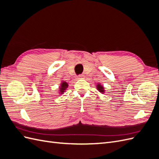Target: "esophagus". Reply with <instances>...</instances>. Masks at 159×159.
<instances>
[{"mask_svg": "<svg viewBox=\"0 0 159 159\" xmlns=\"http://www.w3.org/2000/svg\"><path fill=\"white\" fill-rule=\"evenodd\" d=\"M78 80H82L84 79V76L83 75H80L78 76Z\"/></svg>", "mask_w": 159, "mask_h": 159, "instance_id": "obj_1", "label": "esophagus"}]
</instances>
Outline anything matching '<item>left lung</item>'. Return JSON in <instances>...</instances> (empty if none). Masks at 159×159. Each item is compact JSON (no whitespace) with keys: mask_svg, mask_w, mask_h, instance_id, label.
<instances>
[{"mask_svg":"<svg viewBox=\"0 0 159 159\" xmlns=\"http://www.w3.org/2000/svg\"><path fill=\"white\" fill-rule=\"evenodd\" d=\"M97 89L99 91L100 93H104L105 92V88H104V87H103V85H101L100 84H97Z\"/></svg>","mask_w":159,"mask_h":159,"instance_id":"1","label":"left lung"}]
</instances>
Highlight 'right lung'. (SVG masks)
Instances as JSON below:
<instances>
[{
	"instance_id": "add662e5",
	"label": "right lung",
	"mask_w": 159,
	"mask_h": 159,
	"mask_svg": "<svg viewBox=\"0 0 159 159\" xmlns=\"http://www.w3.org/2000/svg\"><path fill=\"white\" fill-rule=\"evenodd\" d=\"M68 84L65 81H61V84H60V86L59 89H59L58 93L60 94V95L63 94L66 91V89L68 88Z\"/></svg>"
}]
</instances>
